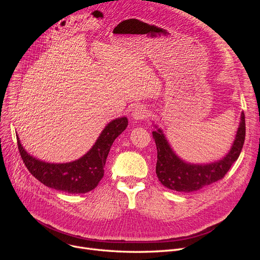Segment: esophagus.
Instances as JSON below:
<instances>
[{
    "label": "esophagus",
    "mask_w": 260,
    "mask_h": 260,
    "mask_svg": "<svg viewBox=\"0 0 260 260\" xmlns=\"http://www.w3.org/2000/svg\"><path fill=\"white\" fill-rule=\"evenodd\" d=\"M147 117V111L143 106H136L132 112V119L134 121H140Z\"/></svg>",
    "instance_id": "34e87169"
}]
</instances>
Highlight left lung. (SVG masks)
<instances>
[{
  "instance_id": "obj_1",
  "label": "left lung",
  "mask_w": 260,
  "mask_h": 260,
  "mask_svg": "<svg viewBox=\"0 0 260 260\" xmlns=\"http://www.w3.org/2000/svg\"><path fill=\"white\" fill-rule=\"evenodd\" d=\"M153 137L157 146L156 174L166 187L177 192H195L222 179L232 165L238 159L245 138V120L241 113L235 139L228 154L220 160L210 163H190L182 160L174 152L163 131L155 125Z\"/></svg>"
}]
</instances>
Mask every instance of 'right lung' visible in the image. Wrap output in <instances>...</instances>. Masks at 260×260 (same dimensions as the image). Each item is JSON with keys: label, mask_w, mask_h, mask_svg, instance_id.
<instances>
[{"label": "right lung", "mask_w": 260, "mask_h": 260, "mask_svg": "<svg viewBox=\"0 0 260 260\" xmlns=\"http://www.w3.org/2000/svg\"><path fill=\"white\" fill-rule=\"evenodd\" d=\"M127 124L126 117L112 120L89 151L72 162L50 163L37 159L26 152L17 137L19 152L27 170L44 185L70 194H84L93 189L103 178L109 149Z\"/></svg>", "instance_id": "right-lung-1"}]
</instances>
